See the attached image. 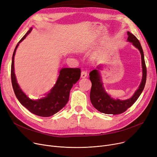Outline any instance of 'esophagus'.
Returning a JSON list of instances; mask_svg holds the SVG:
<instances>
[{
    "instance_id": "1",
    "label": "esophagus",
    "mask_w": 157,
    "mask_h": 157,
    "mask_svg": "<svg viewBox=\"0 0 157 157\" xmlns=\"http://www.w3.org/2000/svg\"><path fill=\"white\" fill-rule=\"evenodd\" d=\"M87 75V71H82L81 72V77L82 78H86Z\"/></svg>"
}]
</instances>
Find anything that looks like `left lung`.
I'll return each mask as SVG.
<instances>
[{"mask_svg":"<svg viewBox=\"0 0 157 157\" xmlns=\"http://www.w3.org/2000/svg\"><path fill=\"white\" fill-rule=\"evenodd\" d=\"M128 41L132 42L136 48H137L141 54L142 66H143V79L139 89L134 93L131 98L126 100H114L107 94L103 87V84L101 81L100 75L98 70H93L89 73V78L92 83V86L90 92V100L93 107L100 113L107 114H119L125 112L135 103L144 88L147 69L144 61V57L143 48L138 39L133 34L127 32ZM98 68H100L98 67Z\"/></svg>","mask_w":157,"mask_h":157,"instance_id":"obj_1","label":"left lung"}]
</instances>
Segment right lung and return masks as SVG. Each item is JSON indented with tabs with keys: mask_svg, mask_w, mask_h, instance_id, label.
<instances>
[{
	"mask_svg": "<svg viewBox=\"0 0 157 157\" xmlns=\"http://www.w3.org/2000/svg\"><path fill=\"white\" fill-rule=\"evenodd\" d=\"M31 31L32 28L19 41L14 50L11 68L12 86L14 94L22 105L34 114L41 117H49L61 110L68 103L71 89L79 80L81 70L78 68L61 69L56 85L46 97L38 100H33L28 98L22 92L17 82L14 72V57L18 44L25 38Z\"/></svg>",
	"mask_w": 157,
	"mask_h": 157,
	"instance_id": "1",
	"label": "right lung"
}]
</instances>
